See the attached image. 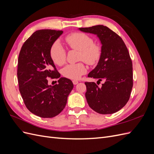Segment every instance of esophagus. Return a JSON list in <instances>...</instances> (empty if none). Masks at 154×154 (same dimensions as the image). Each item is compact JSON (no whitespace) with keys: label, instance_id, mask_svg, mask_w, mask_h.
Segmentation results:
<instances>
[{"label":"esophagus","instance_id":"obj_1","mask_svg":"<svg viewBox=\"0 0 154 154\" xmlns=\"http://www.w3.org/2000/svg\"><path fill=\"white\" fill-rule=\"evenodd\" d=\"M72 83H73L74 85H76V84H78V82L77 80H73Z\"/></svg>","mask_w":154,"mask_h":154}]
</instances>
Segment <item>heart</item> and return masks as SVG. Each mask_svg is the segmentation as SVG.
Masks as SVG:
<instances>
[{"label": "heart", "mask_w": 154, "mask_h": 154, "mask_svg": "<svg viewBox=\"0 0 154 154\" xmlns=\"http://www.w3.org/2000/svg\"><path fill=\"white\" fill-rule=\"evenodd\" d=\"M66 42L72 49L80 51L79 59L88 65L96 64L101 55L100 45L94 43L91 36L83 32H72L66 37ZM50 57L58 66H62L66 60V51L58 42H56L50 49ZM87 71L83 63L69 64L62 71L63 76L71 80H78Z\"/></svg>", "instance_id": "obj_1"}]
</instances>
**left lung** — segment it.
<instances>
[{"label":"left lung","mask_w":154,"mask_h":154,"mask_svg":"<svg viewBox=\"0 0 154 154\" xmlns=\"http://www.w3.org/2000/svg\"><path fill=\"white\" fill-rule=\"evenodd\" d=\"M80 31L97 35L101 44V55L96 67L88 77L105 83L99 87L85 82V97L91 108L101 114H111L128 102L133 87L132 62L121 37L103 25L82 27Z\"/></svg>","instance_id":"1"}]
</instances>
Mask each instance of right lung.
Here are the masks:
<instances>
[{"instance_id":"add662e5","label":"right lung","mask_w":154,"mask_h":154,"mask_svg":"<svg viewBox=\"0 0 154 154\" xmlns=\"http://www.w3.org/2000/svg\"><path fill=\"white\" fill-rule=\"evenodd\" d=\"M62 31H36L23 44L18 60L19 91L27 109L44 118L58 115L63 110L73 88L71 80L60 78L58 85H48V77L59 78L50 49Z\"/></svg>"}]
</instances>
